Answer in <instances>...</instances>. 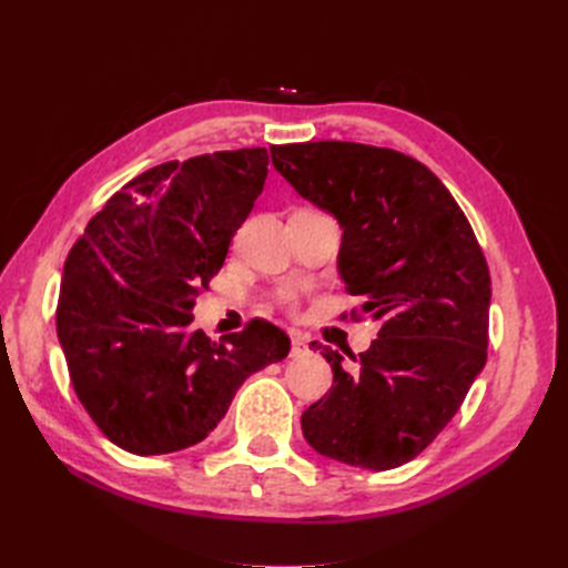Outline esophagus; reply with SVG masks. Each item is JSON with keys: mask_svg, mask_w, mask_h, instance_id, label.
<instances>
[{"mask_svg": "<svg viewBox=\"0 0 568 568\" xmlns=\"http://www.w3.org/2000/svg\"><path fill=\"white\" fill-rule=\"evenodd\" d=\"M305 353H307V338L301 334H294V338H291V355L301 357Z\"/></svg>", "mask_w": 568, "mask_h": 568, "instance_id": "esophagus-1", "label": "esophagus"}]
</instances>
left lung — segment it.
Wrapping results in <instances>:
<instances>
[{
	"label": "left lung",
	"mask_w": 568,
	"mask_h": 568,
	"mask_svg": "<svg viewBox=\"0 0 568 568\" xmlns=\"http://www.w3.org/2000/svg\"><path fill=\"white\" fill-rule=\"evenodd\" d=\"M272 165L336 217L338 274L382 329L359 353L311 343L334 384L303 412V436L336 462L372 471L417 457L486 365L490 274L469 220L424 163L353 142L272 146Z\"/></svg>",
	"instance_id": "left-lung-1"
}]
</instances>
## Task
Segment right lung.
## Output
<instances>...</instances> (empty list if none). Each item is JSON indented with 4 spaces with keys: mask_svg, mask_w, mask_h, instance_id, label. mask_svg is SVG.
<instances>
[{
    "mask_svg": "<svg viewBox=\"0 0 568 568\" xmlns=\"http://www.w3.org/2000/svg\"><path fill=\"white\" fill-rule=\"evenodd\" d=\"M263 146L170 161L115 192L68 255L57 334L80 403L134 455L201 443L248 376L288 355L265 320L211 341L194 305L267 178Z\"/></svg>",
    "mask_w": 568,
    "mask_h": 568,
    "instance_id": "add662e5",
    "label": "right lung"
}]
</instances>
